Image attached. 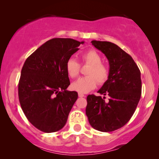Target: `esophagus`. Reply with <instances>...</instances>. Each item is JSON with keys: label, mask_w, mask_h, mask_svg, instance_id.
<instances>
[{"label": "esophagus", "mask_w": 159, "mask_h": 159, "mask_svg": "<svg viewBox=\"0 0 159 159\" xmlns=\"http://www.w3.org/2000/svg\"><path fill=\"white\" fill-rule=\"evenodd\" d=\"M78 96H79V97H84V95L83 93H78Z\"/></svg>", "instance_id": "obj_1"}]
</instances>
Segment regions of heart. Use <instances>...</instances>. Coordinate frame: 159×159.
<instances>
[{
	"mask_svg": "<svg viewBox=\"0 0 159 159\" xmlns=\"http://www.w3.org/2000/svg\"><path fill=\"white\" fill-rule=\"evenodd\" d=\"M81 58L84 63L90 65L86 72L87 76L80 78L77 81H74L71 87L75 91L86 93L93 90L97 82L99 84L105 83L108 78L109 70L106 66L102 63V57L96 51H87L82 54ZM66 69L69 77L76 78L80 72V64L74 58H69L66 64Z\"/></svg>",
	"mask_w": 159,
	"mask_h": 159,
	"instance_id": "obj_1",
	"label": "heart"
}]
</instances>
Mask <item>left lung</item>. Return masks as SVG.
Listing matches in <instances>:
<instances>
[{"instance_id":"obj_1","label":"left lung","mask_w":159,"mask_h":159,"mask_svg":"<svg viewBox=\"0 0 159 159\" xmlns=\"http://www.w3.org/2000/svg\"><path fill=\"white\" fill-rule=\"evenodd\" d=\"M92 45L106 56L109 76L98 93L87 97L86 114L93 129L110 132L125 125L134 114L141 95L140 72L132 57L118 45L110 42L93 40Z\"/></svg>"}]
</instances>
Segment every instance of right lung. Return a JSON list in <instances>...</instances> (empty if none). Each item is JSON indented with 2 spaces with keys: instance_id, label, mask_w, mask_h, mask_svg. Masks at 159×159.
I'll list each match as a JSON object with an SVG mask.
<instances>
[{
  "instance_id": "obj_1",
  "label": "right lung",
  "mask_w": 159,
  "mask_h": 159,
  "mask_svg": "<svg viewBox=\"0 0 159 159\" xmlns=\"http://www.w3.org/2000/svg\"><path fill=\"white\" fill-rule=\"evenodd\" d=\"M84 42L69 38L52 39L25 61L19 83V98L24 114L33 125L46 133L66 125L78 93L70 84L66 64Z\"/></svg>"
}]
</instances>
